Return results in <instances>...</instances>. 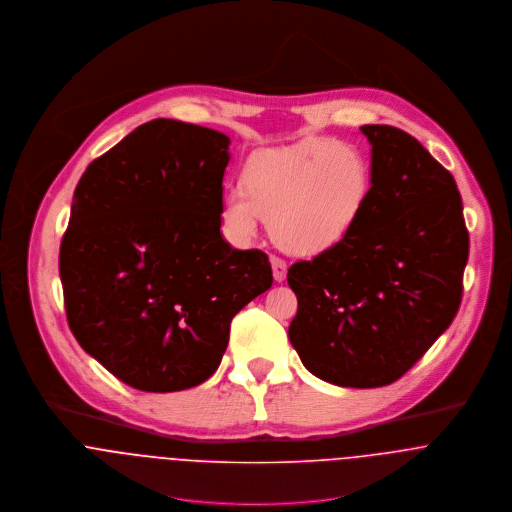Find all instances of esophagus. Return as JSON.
<instances>
[{"mask_svg": "<svg viewBox=\"0 0 512 512\" xmlns=\"http://www.w3.org/2000/svg\"><path fill=\"white\" fill-rule=\"evenodd\" d=\"M271 267H273V277H275V281L277 283H283L284 279H286V263H284L281 257H271Z\"/></svg>", "mask_w": 512, "mask_h": 512, "instance_id": "obj_1", "label": "esophagus"}]
</instances>
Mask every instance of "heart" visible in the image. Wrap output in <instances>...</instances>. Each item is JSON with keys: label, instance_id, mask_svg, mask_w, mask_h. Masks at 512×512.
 <instances>
[{"label": "heart", "instance_id": "heart-1", "mask_svg": "<svg viewBox=\"0 0 512 512\" xmlns=\"http://www.w3.org/2000/svg\"><path fill=\"white\" fill-rule=\"evenodd\" d=\"M243 190L226 194L222 218L249 239L271 220L273 239L294 255H320L343 241L367 210L373 169L365 153L334 139L263 149L249 157Z\"/></svg>", "mask_w": 512, "mask_h": 512}]
</instances>
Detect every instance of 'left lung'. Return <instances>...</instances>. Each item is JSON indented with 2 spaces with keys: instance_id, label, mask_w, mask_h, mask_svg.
<instances>
[{
  "instance_id": "obj_1",
  "label": "left lung",
  "mask_w": 512,
  "mask_h": 512,
  "mask_svg": "<svg viewBox=\"0 0 512 512\" xmlns=\"http://www.w3.org/2000/svg\"><path fill=\"white\" fill-rule=\"evenodd\" d=\"M373 194L336 247L298 261L288 338L318 379L351 389L395 383L457 314L469 235L454 176L412 135L363 125Z\"/></svg>"
}]
</instances>
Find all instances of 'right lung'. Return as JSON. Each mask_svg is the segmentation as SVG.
Wrapping results in <instances>:
<instances>
[{
  "mask_svg": "<svg viewBox=\"0 0 512 512\" xmlns=\"http://www.w3.org/2000/svg\"><path fill=\"white\" fill-rule=\"evenodd\" d=\"M229 137L153 119L90 163L60 243L68 326L125 385L174 393L204 383L231 318L273 284L269 257L222 235Z\"/></svg>",
  "mask_w": 512,
  "mask_h": 512,
  "instance_id": "obj_1",
  "label": "right lung"
}]
</instances>
